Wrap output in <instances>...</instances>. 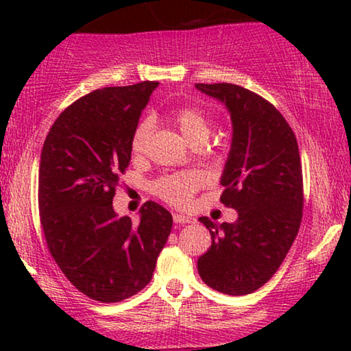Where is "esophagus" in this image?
Here are the masks:
<instances>
[{
    "mask_svg": "<svg viewBox=\"0 0 351 351\" xmlns=\"http://www.w3.org/2000/svg\"><path fill=\"white\" fill-rule=\"evenodd\" d=\"M174 222L177 225H185V223H195L196 219L191 217V215H185V214H174Z\"/></svg>",
    "mask_w": 351,
    "mask_h": 351,
    "instance_id": "1",
    "label": "esophagus"
}]
</instances>
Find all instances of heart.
<instances>
[{
    "instance_id": "1",
    "label": "heart",
    "mask_w": 351,
    "mask_h": 351,
    "mask_svg": "<svg viewBox=\"0 0 351 351\" xmlns=\"http://www.w3.org/2000/svg\"><path fill=\"white\" fill-rule=\"evenodd\" d=\"M172 123L182 132L191 145H203L210 134V121L203 110L195 105H184L176 108L171 114ZM152 134V121L148 118L142 119L134 129L131 136L132 155H141L145 150L148 138ZM204 185V176L198 171L176 172L161 177L155 184V193L172 206H189L191 198Z\"/></svg>"
}]
</instances>
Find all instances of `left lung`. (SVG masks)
I'll use <instances>...</instances> for the list:
<instances>
[{"mask_svg":"<svg viewBox=\"0 0 351 351\" xmlns=\"http://www.w3.org/2000/svg\"><path fill=\"white\" fill-rule=\"evenodd\" d=\"M195 86L223 102L232 117L220 201L238 210L234 223L199 217L213 244L198 258V273L215 291L246 295L275 275L299 233L304 209L299 147L285 117L258 94L230 83Z\"/></svg>","mask_w":351,"mask_h":351,"instance_id":"8db88e82","label":"left lung"}]
</instances>
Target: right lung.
Segmentation results:
<instances>
[{
	"label": "right lung",
	"instance_id": "right-lung-1",
	"mask_svg": "<svg viewBox=\"0 0 351 351\" xmlns=\"http://www.w3.org/2000/svg\"><path fill=\"white\" fill-rule=\"evenodd\" d=\"M158 86L95 89L66 107L41 152L38 206L46 244L69 281L113 304L150 282L172 215L147 201L141 222L118 217L113 196L131 161V136Z\"/></svg>",
	"mask_w": 351,
	"mask_h": 351
}]
</instances>
